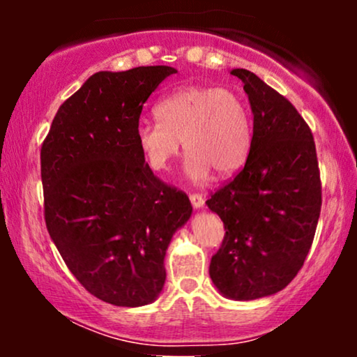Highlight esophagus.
Listing matches in <instances>:
<instances>
[{
	"label": "esophagus",
	"mask_w": 357,
	"mask_h": 357,
	"mask_svg": "<svg viewBox=\"0 0 357 357\" xmlns=\"http://www.w3.org/2000/svg\"><path fill=\"white\" fill-rule=\"evenodd\" d=\"M190 199H191V204L195 208H202L204 204V196L199 195V192H191Z\"/></svg>",
	"instance_id": "1"
}]
</instances>
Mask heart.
<instances>
[{"label":"heart","instance_id":"obj_1","mask_svg":"<svg viewBox=\"0 0 357 357\" xmlns=\"http://www.w3.org/2000/svg\"><path fill=\"white\" fill-rule=\"evenodd\" d=\"M158 121H141L136 142L151 169L166 171L181 141L188 174L202 181L215 169L230 174L247 161L253 127L247 100L231 89L190 85L171 92L154 109Z\"/></svg>","mask_w":357,"mask_h":357}]
</instances>
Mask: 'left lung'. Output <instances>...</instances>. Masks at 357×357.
Returning <instances> with one entry per match:
<instances>
[{
    "label": "left lung",
    "instance_id": "1",
    "mask_svg": "<svg viewBox=\"0 0 357 357\" xmlns=\"http://www.w3.org/2000/svg\"><path fill=\"white\" fill-rule=\"evenodd\" d=\"M253 112L247 162L211 192L208 208L225 236L210 277L223 296L253 301L285 289L312 247L322 184L312 130L284 96L253 72L235 68Z\"/></svg>",
    "mask_w": 357,
    "mask_h": 357
}]
</instances>
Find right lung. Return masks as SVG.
I'll return each mask as SVG.
<instances>
[{"mask_svg":"<svg viewBox=\"0 0 357 357\" xmlns=\"http://www.w3.org/2000/svg\"><path fill=\"white\" fill-rule=\"evenodd\" d=\"M173 67L97 72L60 105L42 144L45 223L65 265L100 301L151 304L186 192L154 176L136 142L142 107Z\"/></svg>","mask_w":357,"mask_h":357,"instance_id":"1","label":"right lung"}]
</instances>
